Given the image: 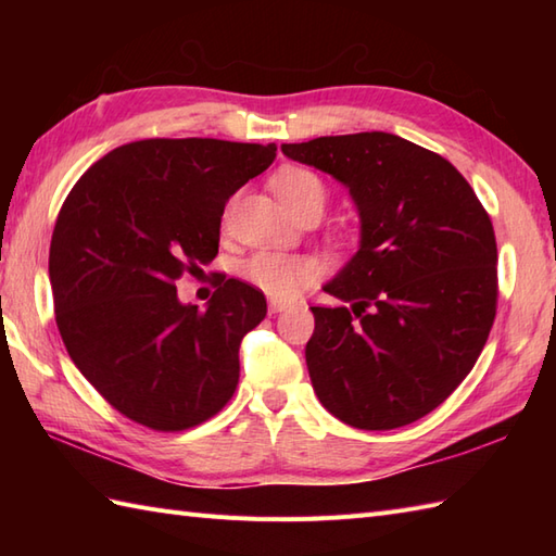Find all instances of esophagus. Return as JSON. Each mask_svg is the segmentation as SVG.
Wrapping results in <instances>:
<instances>
[{"label":"esophagus","instance_id":"esophagus-1","mask_svg":"<svg viewBox=\"0 0 556 556\" xmlns=\"http://www.w3.org/2000/svg\"><path fill=\"white\" fill-rule=\"evenodd\" d=\"M287 308H289V303H285V301H277V299L269 301V311L271 313H281V311H287Z\"/></svg>","mask_w":556,"mask_h":556}]
</instances>
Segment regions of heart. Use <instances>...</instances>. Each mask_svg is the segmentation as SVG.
Here are the masks:
<instances>
[{
    "label": "heart",
    "instance_id": "obj_1",
    "mask_svg": "<svg viewBox=\"0 0 556 556\" xmlns=\"http://www.w3.org/2000/svg\"><path fill=\"white\" fill-rule=\"evenodd\" d=\"M271 191L277 193L293 215L301 217L311 210H325L327 188L320 176L303 167H285L271 176ZM320 263L313 255H289V253H255L241 265V277L271 299L289 301L311 287L320 277Z\"/></svg>",
    "mask_w": 556,
    "mask_h": 556
}]
</instances>
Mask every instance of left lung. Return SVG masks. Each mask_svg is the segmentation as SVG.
Segmentation results:
<instances>
[{
    "label": "left lung",
    "mask_w": 556,
    "mask_h": 556,
    "mask_svg": "<svg viewBox=\"0 0 556 556\" xmlns=\"http://www.w3.org/2000/svg\"><path fill=\"white\" fill-rule=\"evenodd\" d=\"M332 174L361 215V248L313 305L305 346L320 404L358 430L428 416L473 370L497 315V241L452 162L384 131L285 143Z\"/></svg>",
    "instance_id": "1"
}]
</instances>
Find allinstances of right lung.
Instances as JSON below:
<instances>
[{"mask_svg":"<svg viewBox=\"0 0 556 556\" xmlns=\"http://www.w3.org/2000/svg\"><path fill=\"white\" fill-rule=\"evenodd\" d=\"M277 146L148 138L108 152L71 188L50 243L54 317L71 361L110 406L157 432L195 428L239 384V346L263 291L217 277L205 311L176 279L219 248L227 200Z\"/></svg>","mask_w":556,"mask_h":556,"instance_id":"1","label":"right lung"}]
</instances>
